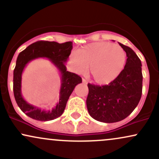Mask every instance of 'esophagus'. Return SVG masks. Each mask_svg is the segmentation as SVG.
Returning <instances> with one entry per match:
<instances>
[{
  "label": "esophagus",
  "mask_w": 159,
  "mask_h": 159,
  "mask_svg": "<svg viewBox=\"0 0 159 159\" xmlns=\"http://www.w3.org/2000/svg\"><path fill=\"white\" fill-rule=\"evenodd\" d=\"M82 82H83V84H87V81H86L84 78H82Z\"/></svg>",
  "instance_id": "obj_1"
}]
</instances>
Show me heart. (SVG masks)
Instances as JSON below:
<instances>
[{
    "label": "heart",
    "mask_w": 159,
    "mask_h": 159,
    "mask_svg": "<svg viewBox=\"0 0 159 159\" xmlns=\"http://www.w3.org/2000/svg\"><path fill=\"white\" fill-rule=\"evenodd\" d=\"M72 60L78 73L85 74L90 66V72L94 81L100 84H107L123 72L126 54L119 45L97 42L80 48Z\"/></svg>",
    "instance_id": "1"
}]
</instances>
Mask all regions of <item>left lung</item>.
Returning a JSON list of instances; mask_svg holds the SVG:
<instances>
[{
	"mask_svg": "<svg viewBox=\"0 0 159 159\" xmlns=\"http://www.w3.org/2000/svg\"><path fill=\"white\" fill-rule=\"evenodd\" d=\"M127 60L123 72L109 84H88L87 107L93 119L116 123L126 118L139 103L142 95V64L135 52L121 43Z\"/></svg>",
	"mask_w": 159,
	"mask_h": 159,
	"instance_id": "8db88e82",
	"label": "left lung"
}]
</instances>
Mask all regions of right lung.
Returning <instances> with one entry per match:
<instances>
[{
  "label": "right lung",
  "mask_w": 159,
  "mask_h": 159,
  "mask_svg": "<svg viewBox=\"0 0 159 159\" xmlns=\"http://www.w3.org/2000/svg\"><path fill=\"white\" fill-rule=\"evenodd\" d=\"M72 49V42L58 43L39 41L30 45L19 54L13 72V93L16 103L27 116L39 121H48L59 117L63 114L75 86L82 82L80 76L66 70L65 63L68 61ZM37 58L48 59L61 74L59 102L52 110H44L28 103L21 95V76L23 69L29 61Z\"/></svg>",
  "instance_id": "add662e5"
}]
</instances>
